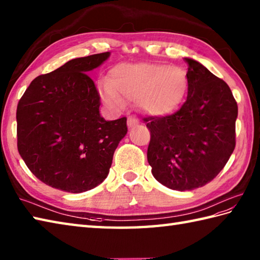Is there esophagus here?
Segmentation results:
<instances>
[{"instance_id": "esophagus-1", "label": "esophagus", "mask_w": 260, "mask_h": 260, "mask_svg": "<svg viewBox=\"0 0 260 260\" xmlns=\"http://www.w3.org/2000/svg\"><path fill=\"white\" fill-rule=\"evenodd\" d=\"M137 124H139V121H138V119H136L135 116H129V118H128V126H129V128H132V126H135Z\"/></svg>"}]
</instances>
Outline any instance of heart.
<instances>
[{"label":"heart","instance_id":"1","mask_svg":"<svg viewBox=\"0 0 260 260\" xmlns=\"http://www.w3.org/2000/svg\"><path fill=\"white\" fill-rule=\"evenodd\" d=\"M187 76L181 67L164 63H120L100 79L98 87L105 104L121 108L123 101H136L141 111L151 115L172 112L187 92Z\"/></svg>","mask_w":260,"mask_h":260}]
</instances>
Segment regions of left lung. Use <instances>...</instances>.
Here are the masks:
<instances>
[{
  "label": "left lung",
  "mask_w": 260,
  "mask_h": 260,
  "mask_svg": "<svg viewBox=\"0 0 260 260\" xmlns=\"http://www.w3.org/2000/svg\"><path fill=\"white\" fill-rule=\"evenodd\" d=\"M187 99L173 114L145 118L153 177L176 190L202 187L218 176L236 147L238 105L228 84L189 58Z\"/></svg>",
  "instance_id": "left-lung-1"
}]
</instances>
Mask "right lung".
Instances as JSON below:
<instances>
[{
    "mask_svg": "<svg viewBox=\"0 0 260 260\" xmlns=\"http://www.w3.org/2000/svg\"><path fill=\"white\" fill-rule=\"evenodd\" d=\"M109 56L108 51L75 58L39 75L19 101L18 150L46 185L82 193L108 176L128 131L126 118L105 121L100 115V94L87 73Z\"/></svg>",
    "mask_w": 260,
    "mask_h": 260,
    "instance_id": "obj_1",
    "label": "right lung"
}]
</instances>
